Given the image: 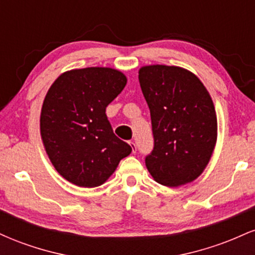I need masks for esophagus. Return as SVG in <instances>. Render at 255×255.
Returning a JSON list of instances; mask_svg holds the SVG:
<instances>
[{
  "mask_svg": "<svg viewBox=\"0 0 255 255\" xmlns=\"http://www.w3.org/2000/svg\"><path fill=\"white\" fill-rule=\"evenodd\" d=\"M129 145H130V147H131V151H133V153H135V152H136V145H135V142H134L133 140H130Z\"/></svg>",
  "mask_w": 255,
  "mask_h": 255,
  "instance_id": "34e87169",
  "label": "esophagus"
}]
</instances>
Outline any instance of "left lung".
I'll use <instances>...</instances> for the list:
<instances>
[{
  "instance_id": "8db88e82",
  "label": "left lung",
  "mask_w": 255,
  "mask_h": 255,
  "mask_svg": "<svg viewBox=\"0 0 255 255\" xmlns=\"http://www.w3.org/2000/svg\"><path fill=\"white\" fill-rule=\"evenodd\" d=\"M139 83L154 140L146 168L163 186L192 182L209 164L217 141L211 96L197 75L176 66L141 67Z\"/></svg>"
}]
</instances>
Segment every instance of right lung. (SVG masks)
Wrapping results in <instances>:
<instances>
[{
  "label": "right lung",
  "instance_id": "obj_1",
  "mask_svg": "<svg viewBox=\"0 0 255 255\" xmlns=\"http://www.w3.org/2000/svg\"><path fill=\"white\" fill-rule=\"evenodd\" d=\"M127 84L107 67L61 74L44 98L40 135L58 174L79 187L103 184L131 147L114 134L105 109Z\"/></svg>",
  "mask_w": 255,
  "mask_h": 255
}]
</instances>
